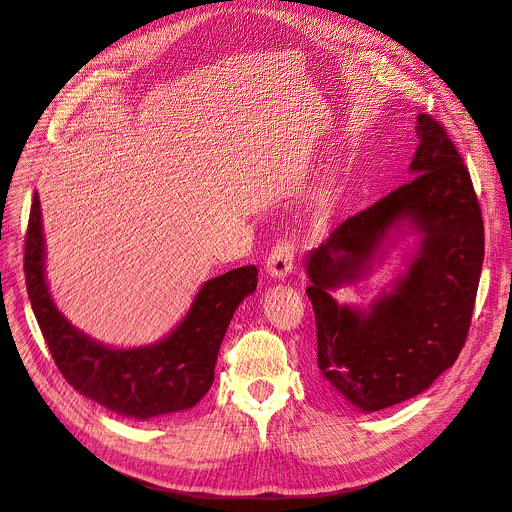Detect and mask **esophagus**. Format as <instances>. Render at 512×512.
<instances>
[{"label":"esophagus","instance_id":"esophagus-1","mask_svg":"<svg viewBox=\"0 0 512 512\" xmlns=\"http://www.w3.org/2000/svg\"><path fill=\"white\" fill-rule=\"evenodd\" d=\"M293 260H295V244L289 242V240L277 242L268 254L266 270H268L270 277L285 281L287 274L293 270Z\"/></svg>","mask_w":512,"mask_h":512}]
</instances>
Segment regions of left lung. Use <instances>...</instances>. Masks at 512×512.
<instances>
[{
    "label": "left lung",
    "mask_w": 512,
    "mask_h": 512,
    "mask_svg": "<svg viewBox=\"0 0 512 512\" xmlns=\"http://www.w3.org/2000/svg\"><path fill=\"white\" fill-rule=\"evenodd\" d=\"M416 123L414 178L344 219L305 260L320 377L365 412L418 396L457 361L482 274L484 221L463 157L439 121ZM400 222L421 233L409 272L369 310L340 306L329 291L368 273Z\"/></svg>",
    "instance_id": "left-lung-1"
}]
</instances>
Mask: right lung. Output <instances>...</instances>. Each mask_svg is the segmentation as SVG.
<instances>
[{"label":"right lung","instance_id":"right-lung-1","mask_svg":"<svg viewBox=\"0 0 512 512\" xmlns=\"http://www.w3.org/2000/svg\"><path fill=\"white\" fill-rule=\"evenodd\" d=\"M26 291L51 357L73 389L129 418H153L192 408L209 391L221 340L244 297L256 291V266L207 281L180 326L139 348H110L75 330L55 307L45 281L41 201L34 192L26 246Z\"/></svg>","mask_w":512,"mask_h":512}]
</instances>
